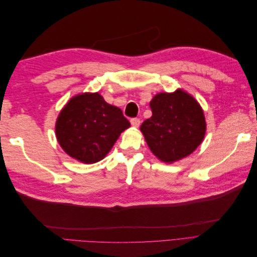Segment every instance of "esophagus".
<instances>
[{"label": "esophagus", "instance_id": "1", "mask_svg": "<svg viewBox=\"0 0 257 257\" xmlns=\"http://www.w3.org/2000/svg\"><path fill=\"white\" fill-rule=\"evenodd\" d=\"M131 124H132V125H133L134 127H138L139 125H141V119H138V118L131 119Z\"/></svg>", "mask_w": 257, "mask_h": 257}]
</instances>
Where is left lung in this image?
I'll use <instances>...</instances> for the list:
<instances>
[{
  "mask_svg": "<svg viewBox=\"0 0 257 257\" xmlns=\"http://www.w3.org/2000/svg\"><path fill=\"white\" fill-rule=\"evenodd\" d=\"M152 116L141 131L152 153L173 163L188 157L201 144L206 133L204 111L189 93H159L150 102Z\"/></svg>",
  "mask_w": 257,
  "mask_h": 257,
  "instance_id": "obj_1",
  "label": "left lung"
}]
</instances>
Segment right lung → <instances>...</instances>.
<instances>
[{
    "mask_svg": "<svg viewBox=\"0 0 257 257\" xmlns=\"http://www.w3.org/2000/svg\"><path fill=\"white\" fill-rule=\"evenodd\" d=\"M130 126L119 107L106 103L98 93H83L69 99L61 110L56 135L69 157L93 164L106 157Z\"/></svg>",
    "mask_w": 257,
    "mask_h": 257,
    "instance_id": "obj_1",
    "label": "right lung"
}]
</instances>
